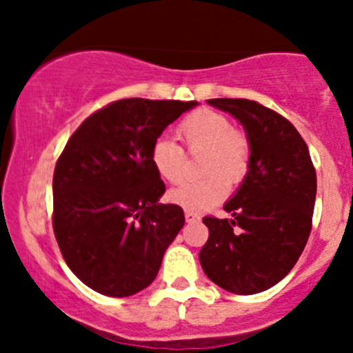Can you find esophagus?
I'll return each mask as SVG.
<instances>
[{"mask_svg": "<svg viewBox=\"0 0 353 353\" xmlns=\"http://www.w3.org/2000/svg\"><path fill=\"white\" fill-rule=\"evenodd\" d=\"M185 221L187 223H196V221H199V215L196 212L185 210Z\"/></svg>", "mask_w": 353, "mask_h": 353, "instance_id": "obj_1", "label": "esophagus"}]
</instances>
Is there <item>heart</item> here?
<instances>
[{
	"label": "heart",
	"instance_id": "b5f03b06",
	"mask_svg": "<svg viewBox=\"0 0 353 353\" xmlns=\"http://www.w3.org/2000/svg\"><path fill=\"white\" fill-rule=\"evenodd\" d=\"M176 134L191 154L205 152L203 179L187 182L170 192V201L189 212H203L226 196L230 183L239 185L251 164V141L244 130L214 109H194L176 127ZM155 173L168 183H180L185 176V152L168 138L155 139L150 150Z\"/></svg>",
	"mask_w": 353,
	"mask_h": 353
}]
</instances>
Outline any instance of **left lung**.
Wrapping results in <instances>:
<instances>
[{
  "label": "left lung",
  "instance_id": "left-lung-1",
  "mask_svg": "<svg viewBox=\"0 0 353 353\" xmlns=\"http://www.w3.org/2000/svg\"><path fill=\"white\" fill-rule=\"evenodd\" d=\"M244 125L251 164L224 210L232 219L203 217L207 244L199 263L210 281L236 295H252L279 283L310 239L316 171L299 130L272 109L248 99H210Z\"/></svg>",
  "mask_w": 353,
  "mask_h": 353
}]
</instances>
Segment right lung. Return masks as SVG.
<instances>
[{"label":"right lung","mask_w":353,"mask_h":353,"mask_svg":"<svg viewBox=\"0 0 353 353\" xmlns=\"http://www.w3.org/2000/svg\"><path fill=\"white\" fill-rule=\"evenodd\" d=\"M196 104L114 101L90 114L65 145L52 176V230L72 272L95 292H141L182 230V207L159 203L166 185L150 150Z\"/></svg>","instance_id":"right-lung-1"}]
</instances>
